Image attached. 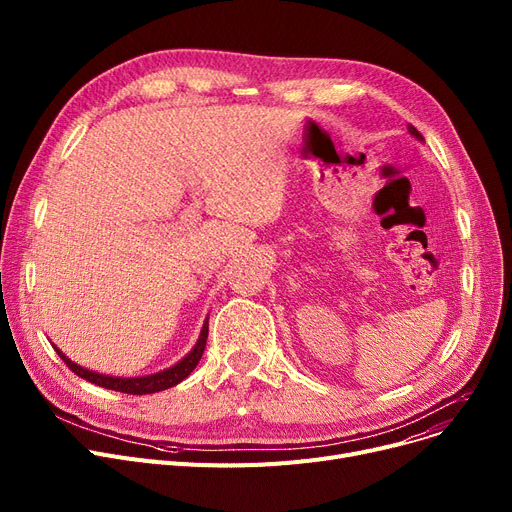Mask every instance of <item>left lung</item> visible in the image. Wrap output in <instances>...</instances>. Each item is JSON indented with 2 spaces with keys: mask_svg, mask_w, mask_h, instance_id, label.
I'll return each mask as SVG.
<instances>
[{
  "mask_svg": "<svg viewBox=\"0 0 512 512\" xmlns=\"http://www.w3.org/2000/svg\"><path fill=\"white\" fill-rule=\"evenodd\" d=\"M409 132L413 134V137L417 139V141H423V137H421V132L415 128V126H409Z\"/></svg>",
  "mask_w": 512,
  "mask_h": 512,
  "instance_id": "left-lung-1",
  "label": "left lung"
}]
</instances>
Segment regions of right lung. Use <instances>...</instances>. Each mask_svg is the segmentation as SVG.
Listing matches in <instances>:
<instances>
[{"label":"right lung","instance_id":"obj_1","mask_svg":"<svg viewBox=\"0 0 512 512\" xmlns=\"http://www.w3.org/2000/svg\"><path fill=\"white\" fill-rule=\"evenodd\" d=\"M207 334H209V324L205 319V324L201 328V334H199V340L197 344L193 346V351L188 353L182 361H178L176 365L159 371V373H151V375H143V378H116V375H103V373H97V371H91V369H85L76 365L74 361H70L60 348L53 344V348H56L58 355L64 359V363L78 375V378H83L95 386H101V388H107V390H116V392H124V394H153V392H161V390H168L176 384H180L184 378H188L191 375V371L197 367V363L201 361L203 357V351H205V344H207Z\"/></svg>","mask_w":512,"mask_h":512}]
</instances>
